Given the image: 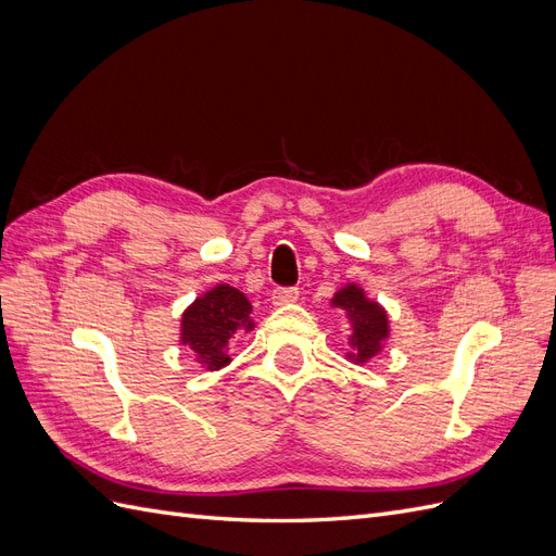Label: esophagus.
Here are the masks:
<instances>
[{
    "mask_svg": "<svg viewBox=\"0 0 556 556\" xmlns=\"http://www.w3.org/2000/svg\"><path fill=\"white\" fill-rule=\"evenodd\" d=\"M271 299L276 306H288V304H294V301L299 299V290L296 288H276Z\"/></svg>",
    "mask_w": 556,
    "mask_h": 556,
    "instance_id": "obj_1",
    "label": "esophagus"
}]
</instances>
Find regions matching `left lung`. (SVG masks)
Instances as JSON below:
<instances>
[{"label": "left lung", "mask_w": 556, "mask_h": 556, "mask_svg": "<svg viewBox=\"0 0 556 556\" xmlns=\"http://www.w3.org/2000/svg\"><path fill=\"white\" fill-rule=\"evenodd\" d=\"M333 306H341L348 311L350 323H352V336L350 345L352 352L350 357L355 362H366L374 357L380 350V343L387 339V315L376 304V301H368L357 285H345L331 299Z\"/></svg>", "instance_id": "1"}]
</instances>
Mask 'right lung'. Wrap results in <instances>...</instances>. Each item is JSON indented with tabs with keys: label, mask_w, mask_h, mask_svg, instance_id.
<instances>
[{
	"label": "right lung",
	"mask_w": 556,
	"mask_h": 556,
	"mask_svg": "<svg viewBox=\"0 0 556 556\" xmlns=\"http://www.w3.org/2000/svg\"><path fill=\"white\" fill-rule=\"evenodd\" d=\"M252 306L243 292L229 285H217L182 313L180 339L197 352V359L208 368L229 364L227 343L239 329L250 331Z\"/></svg>",
	"instance_id": "1"
}]
</instances>
